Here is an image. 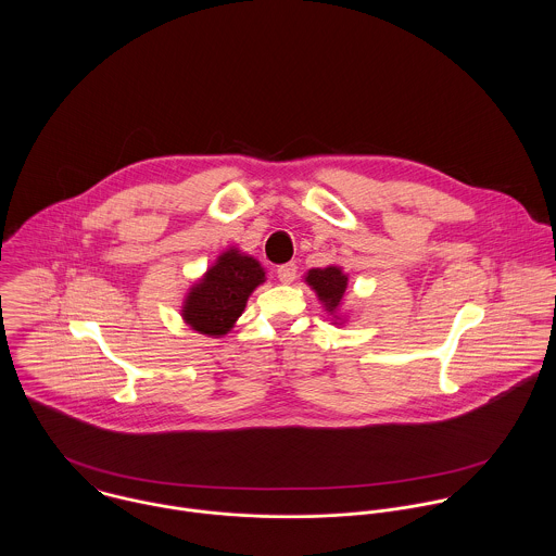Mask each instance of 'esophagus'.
Instances as JSON below:
<instances>
[{
	"instance_id": "1",
	"label": "esophagus",
	"mask_w": 556,
	"mask_h": 556,
	"mask_svg": "<svg viewBox=\"0 0 556 556\" xmlns=\"http://www.w3.org/2000/svg\"><path fill=\"white\" fill-rule=\"evenodd\" d=\"M276 274H278V280L282 285H291L295 280V276H298V265L295 263H285V265H280L276 269Z\"/></svg>"
}]
</instances>
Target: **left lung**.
Here are the masks:
<instances>
[{"instance_id":"left-lung-1","label":"left lung","mask_w":556,"mask_h":556,"mask_svg":"<svg viewBox=\"0 0 556 556\" xmlns=\"http://www.w3.org/2000/svg\"><path fill=\"white\" fill-rule=\"evenodd\" d=\"M306 282L317 291L318 300L325 304L329 313H333L340 306L342 295L346 291V276L342 274L340 267L329 265L325 269H311Z\"/></svg>"}]
</instances>
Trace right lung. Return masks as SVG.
<instances>
[{"label":"right lung","instance_id":"right-lung-1","mask_svg":"<svg viewBox=\"0 0 556 556\" xmlns=\"http://www.w3.org/2000/svg\"><path fill=\"white\" fill-rule=\"evenodd\" d=\"M265 280L256 258L227 250L194 285L184 302V320L201 333L225 336L245 308L250 293Z\"/></svg>","mask_w":556,"mask_h":556}]
</instances>
